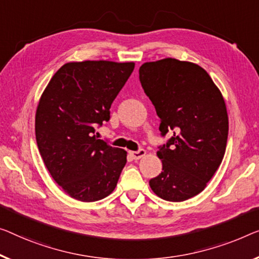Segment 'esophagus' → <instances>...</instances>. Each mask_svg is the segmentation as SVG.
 I'll return each mask as SVG.
<instances>
[{
    "label": "esophagus",
    "mask_w": 259,
    "mask_h": 259,
    "mask_svg": "<svg viewBox=\"0 0 259 259\" xmlns=\"http://www.w3.org/2000/svg\"><path fill=\"white\" fill-rule=\"evenodd\" d=\"M145 153L146 151L144 149H140L138 151H129V154L134 158V159H141L142 157L145 156Z\"/></svg>",
    "instance_id": "1"
}]
</instances>
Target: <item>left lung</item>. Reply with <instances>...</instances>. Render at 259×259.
I'll return each mask as SVG.
<instances>
[{"label":"left lung","instance_id":"8db88e82","mask_svg":"<svg viewBox=\"0 0 259 259\" xmlns=\"http://www.w3.org/2000/svg\"><path fill=\"white\" fill-rule=\"evenodd\" d=\"M140 81L160 118L161 137L172 134L158 146L163 172L150 187L166 201H185L204 190L225 156V100L202 67L173 58L143 64Z\"/></svg>","mask_w":259,"mask_h":259}]
</instances>
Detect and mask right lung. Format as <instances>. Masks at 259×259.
I'll use <instances>...</instances> for the list:
<instances>
[{"mask_svg": "<svg viewBox=\"0 0 259 259\" xmlns=\"http://www.w3.org/2000/svg\"><path fill=\"white\" fill-rule=\"evenodd\" d=\"M134 63L81 61L61 66L50 80L36 113V141L45 166L73 199L106 198L116 187L126 152L98 140L110 106Z\"/></svg>", "mask_w": 259, "mask_h": 259, "instance_id": "1", "label": "right lung"}]
</instances>
